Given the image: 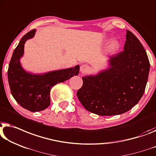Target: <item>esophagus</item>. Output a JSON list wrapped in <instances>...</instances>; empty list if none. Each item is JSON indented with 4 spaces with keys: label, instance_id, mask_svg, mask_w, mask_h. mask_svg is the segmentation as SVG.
<instances>
[{
    "label": "esophagus",
    "instance_id": "34e87169",
    "mask_svg": "<svg viewBox=\"0 0 156 156\" xmlns=\"http://www.w3.org/2000/svg\"><path fill=\"white\" fill-rule=\"evenodd\" d=\"M90 69H89V67L87 65H82V66L80 67V72L82 73V74H87L89 72Z\"/></svg>",
    "mask_w": 156,
    "mask_h": 156
}]
</instances>
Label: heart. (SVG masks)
Masks as SVG:
<instances>
[{"label":"heart","instance_id":"heart-1","mask_svg":"<svg viewBox=\"0 0 156 156\" xmlns=\"http://www.w3.org/2000/svg\"><path fill=\"white\" fill-rule=\"evenodd\" d=\"M111 37H106L105 39L103 40L102 44H106L107 43L110 41ZM121 46V42L119 41V40L115 39L112 40L109 44H108L107 48H106V53L108 55H113V54L116 53L117 51L119 50Z\"/></svg>","mask_w":156,"mask_h":156}]
</instances>
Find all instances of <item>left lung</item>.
I'll use <instances>...</instances> for the list:
<instances>
[{
	"label": "left lung",
	"instance_id": "obj_1",
	"mask_svg": "<svg viewBox=\"0 0 156 156\" xmlns=\"http://www.w3.org/2000/svg\"><path fill=\"white\" fill-rule=\"evenodd\" d=\"M105 69L82 76L76 95L88 111L101 116L120 115L138 103L150 70L147 53L134 34L127 30L124 51L111 55Z\"/></svg>",
	"mask_w": 156,
	"mask_h": 156
}]
</instances>
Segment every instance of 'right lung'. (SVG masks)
<instances>
[{"mask_svg":"<svg viewBox=\"0 0 156 156\" xmlns=\"http://www.w3.org/2000/svg\"><path fill=\"white\" fill-rule=\"evenodd\" d=\"M36 29L27 33L13 52L8 70V83L13 98L19 104L31 112L41 111L50 105L51 88L80 73V65L42 74H33L22 66L24 44L34 37Z\"/></svg>","mask_w":156,"mask_h":156,"instance_id":"obj_1","label":"right lung"}]
</instances>
